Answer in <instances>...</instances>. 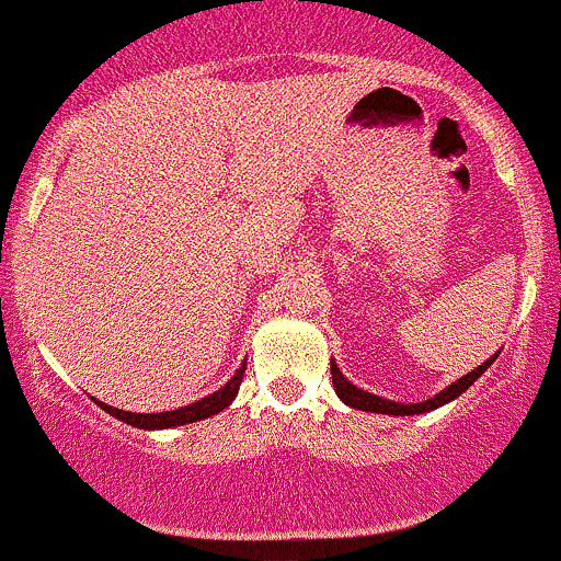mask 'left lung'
Returning <instances> with one entry per match:
<instances>
[{
  "label": "left lung",
  "instance_id": "left-lung-1",
  "mask_svg": "<svg viewBox=\"0 0 561 561\" xmlns=\"http://www.w3.org/2000/svg\"><path fill=\"white\" fill-rule=\"evenodd\" d=\"M494 360H496V355H491V358L485 360L483 366H478V369H472L469 375H463L461 380L450 382L448 388L439 390V393H434L432 399L417 401V404H401V401L386 399V396L369 393V390L353 386V382H350L347 377L339 371V366L333 364V358H331V377H333V388H336V396L344 401V404L353 407V410L377 412V415H421V412H432V410H437V407H443V404H448V401L458 399V396H461L463 390L472 386V382L478 380V377L483 375V371L489 369Z\"/></svg>",
  "mask_w": 561,
  "mask_h": 561
}]
</instances>
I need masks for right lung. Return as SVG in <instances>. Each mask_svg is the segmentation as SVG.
Instances as JSON below:
<instances>
[{"mask_svg":"<svg viewBox=\"0 0 561 561\" xmlns=\"http://www.w3.org/2000/svg\"><path fill=\"white\" fill-rule=\"evenodd\" d=\"M244 371H247V360L239 366V369H236V375L230 377L222 388L214 390V393H208L206 399L195 401V404L179 407V410H171V412H151V415H144V412H124V410H118V407L105 404V401H98V404L103 407L107 415L118 417V421L129 423V426H135V428H149V432H157V428L186 426V423L203 421V417H211V415H217V412H222L225 407H230V401H233L236 393H239L241 380H244Z\"/></svg>","mask_w":561,"mask_h":561,"instance_id":"obj_1","label":"right lung"}]
</instances>
